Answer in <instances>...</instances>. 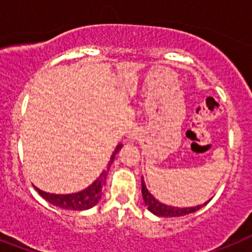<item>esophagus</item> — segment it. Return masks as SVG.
I'll return each instance as SVG.
<instances>
[{"instance_id": "esophagus-1", "label": "esophagus", "mask_w": 252, "mask_h": 252, "mask_svg": "<svg viewBox=\"0 0 252 252\" xmlns=\"http://www.w3.org/2000/svg\"><path fill=\"white\" fill-rule=\"evenodd\" d=\"M130 137H132V138H133V136H130Z\"/></svg>"}]
</instances>
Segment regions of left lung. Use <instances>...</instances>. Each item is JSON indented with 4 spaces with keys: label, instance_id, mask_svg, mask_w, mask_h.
Segmentation results:
<instances>
[{
    "label": "left lung",
    "instance_id": "obj_1",
    "mask_svg": "<svg viewBox=\"0 0 252 252\" xmlns=\"http://www.w3.org/2000/svg\"><path fill=\"white\" fill-rule=\"evenodd\" d=\"M142 196H143V201H145L146 206L149 209L151 213H154L155 215H158V217H183V215L191 214V213H194V211L200 210V209L204 206V205L208 204L205 202L204 205H198V206H194V208H173V206H168V205H164L161 202H158L154 196L149 192V189L146 188L145 182L142 179Z\"/></svg>",
    "mask_w": 252,
    "mask_h": 252
}]
</instances>
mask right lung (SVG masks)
Instances as JSON below:
<instances>
[{"label": "right lung", "mask_w": 252, "mask_h": 252, "mask_svg": "<svg viewBox=\"0 0 252 252\" xmlns=\"http://www.w3.org/2000/svg\"><path fill=\"white\" fill-rule=\"evenodd\" d=\"M122 149V145H119L114 151L113 156H111V160H110L107 168H110L111 162L114 161L115 155L118 154V151ZM106 175L107 170H103L101 173V175L98 177V179L92 183L88 188L83 189V191L78 192V193H71V194H54V193H46V192L38 189V193L41 194L44 200H47L50 204L56 205L59 208L67 209V210H87V209L94 208V205L98 202V200L101 198V194H102V187L106 183Z\"/></svg>", "instance_id": "add662e5"}]
</instances>
